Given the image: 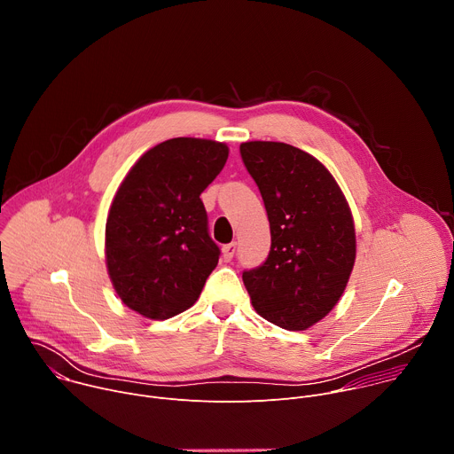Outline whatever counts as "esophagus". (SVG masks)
<instances>
[{"label": "esophagus", "mask_w": 454, "mask_h": 454, "mask_svg": "<svg viewBox=\"0 0 454 454\" xmlns=\"http://www.w3.org/2000/svg\"><path fill=\"white\" fill-rule=\"evenodd\" d=\"M235 247H237L235 242H230V244L223 246V261H224V262H230V261H231L233 254H235Z\"/></svg>", "instance_id": "obj_1"}]
</instances>
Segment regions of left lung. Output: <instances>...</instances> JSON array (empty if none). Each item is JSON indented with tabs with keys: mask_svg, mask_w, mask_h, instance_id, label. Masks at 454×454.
<instances>
[{
	"mask_svg": "<svg viewBox=\"0 0 454 454\" xmlns=\"http://www.w3.org/2000/svg\"><path fill=\"white\" fill-rule=\"evenodd\" d=\"M271 228L266 262L242 273L251 305L286 331H307L340 301L354 262L356 230L334 176L282 142L240 144Z\"/></svg>",
	"mask_w": 454,
	"mask_h": 454,
	"instance_id": "obj_1",
	"label": "left lung"
}]
</instances>
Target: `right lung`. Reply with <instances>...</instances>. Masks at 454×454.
Masks as SVG:
<instances>
[{"label":"right lung","instance_id":"obj_1","mask_svg":"<svg viewBox=\"0 0 454 454\" xmlns=\"http://www.w3.org/2000/svg\"><path fill=\"white\" fill-rule=\"evenodd\" d=\"M228 145L172 138L127 172L106 223V266L120 300L149 319L198 301L219 262L201 192L228 160Z\"/></svg>","mask_w":454,"mask_h":454}]
</instances>
